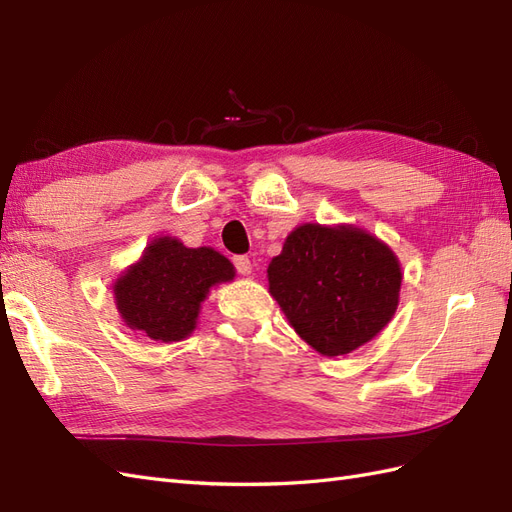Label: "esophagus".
Returning <instances> with one entry per match:
<instances>
[{
	"label": "esophagus",
	"instance_id": "esophagus-1",
	"mask_svg": "<svg viewBox=\"0 0 512 512\" xmlns=\"http://www.w3.org/2000/svg\"><path fill=\"white\" fill-rule=\"evenodd\" d=\"M232 262H235V267L241 275H250L252 273V260L247 256H235L232 258Z\"/></svg>",
	"mask_w": 512,
	"mask_h": 512
}]
</instances>
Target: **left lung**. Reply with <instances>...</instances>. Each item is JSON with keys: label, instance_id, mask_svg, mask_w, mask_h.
<instances>
[{"label": "left lung", "instance_id": "1", "mask_svg": "<svg viewBox=\"0 0 512 512\" xmlns=\"http://www.w3.org/2000/svg\"><path fill=\"white\" fill-rule=\"evenodd\" d=\"M267 275L292 329L324 356L374 339L395 316L404 277L391 247L367 230L320 224L294 228Z\"/></svg>", "mask_w": 512, "mask_h": 512}]
</instances>
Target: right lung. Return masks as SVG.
<instances>
[{
  "label": "right lung",
  "mask_w": 512,
  "mask_h": 512,
  "mask_svg": "<svg viewBox=\"0 0 512 512\" xmlns=\"http://www.w3.org/2000/svg\"><path fill=\"white\" fill-rule=\"evenodd\" d=\"M230 280H235V267L220 252L158 237L119 275L113 292L117 312L132 331L170 344L196 329L209 290Z\"/></svg>",
  "instance_id": "add662e5"
}]
</instances>
